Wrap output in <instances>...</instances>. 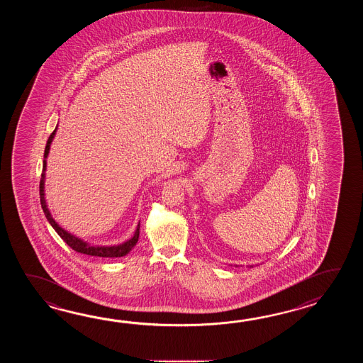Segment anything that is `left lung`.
Listing matches in <instances>:
<instances>
[{
	"mask_svg": "<svg viewBox=\"0 0 363 363\" xmlns=\"http://www.w3.org/2000/svg\"><path fill=\"white\" fill-rule=\"evenodd\" d=\"M250 267H253V266H250Z\"/></svg>",
	"mask_w": 363,
	"mask_h": 363,
	"instance_id": "left-lung-1",
	"label": "left lung"
}]
</instances>
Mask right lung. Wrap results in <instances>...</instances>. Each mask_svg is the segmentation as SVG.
Wrapping results in <instances>:
<instances>
[{
  "label": "right lung",
  "mask_w": 363,
  "mask_h": 363,
  "mask_svg": "<svg viewBox=\"0 0 363 363\" xmlns=\"http://www.w3.org/2000/svg\"><path fill=\"white\" fill-rule=\"evenodd\" d=\"M57 128H58V124H57L53 133L48 139L47 147H45V152H44V161H43V174H41V180H40V202H41L43 211L47 216L48 222L55 228V232L61 236L62 240L77 253L93 255V257H104V258H116V257H123V255H128L133 247L136 245L138 240H139L140 222L131 239L124 241L122 244H118V245H92L88 241H84V240L77 238L75 235H72L67 230H65L63 227L57 223V220L52 216L50 210L48 208L47 199H45V175H47L45 171H47L48 155L50 152V145H52L53 139H55Z\"/></svg>",
  "instance_id": "1"
}]
</instances>
